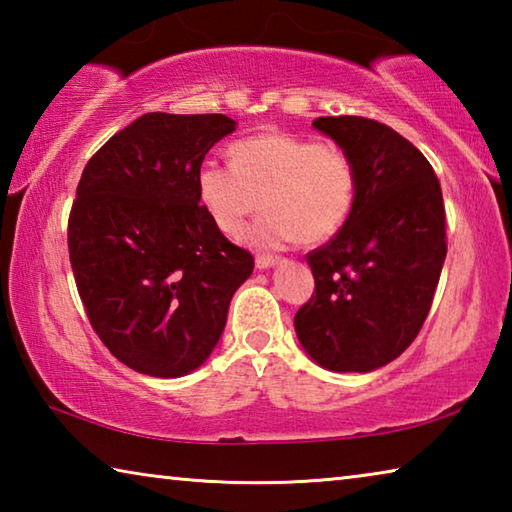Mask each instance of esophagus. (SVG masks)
Returning <instances> with one entry per match:
<instances>
[{
	"mask_svg": "<svg viewBox=\"0 0 512 512\" xmlns=\"http://www.w3.org/2000/svg\"><path fill=\"white\" fill-rule=\"evenodd\" d=\"M277 262H280V257L271 255V253H259V255L255 257L257 268H268V266H273V264H277Z\"/></svg>",
	"mask_w": 512,
	"mask_h": 512,
	"instance_id": "1",
	"label": "esophagus"
}]
</instances>
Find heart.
Masks as SVG:
<instances>
[{
    "label": "heart",
    "instance_id": "heart-1",
    "mask_svg": "<svg viewBox=\"0 0 512 512\" xmlns=\"http://www.w3.org/2000/svg\"><path fill=\"white\" fill-rule=\"evenodd\" d=\"M232 164H205L198 196L225 235H239L268 210L250 237L264 246L323 244L339 232L357 201L352 155L284 131H266L230 146Z\"/></svg>",
    "mask_w": 512,
    "mask_h": 512
}]
</instances>
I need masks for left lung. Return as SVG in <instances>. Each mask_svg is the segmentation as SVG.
<instances>
[{
	"instance_id": "1",
	"label": "left lung",
	"mask_w": 512,
	"mask_h": 512,
	"mask_svg": "<svg viewBox=\"0 0 512 512\" xmlns=\"http://www.w3.org/2000/svg\"><path fill=\"white\" fill-rule=\"evenodd\" d=\"M352 155L357 201L343 228L307 253L316 289L293 325L309 357L370 372L400 357L429 316L447 255L445 203L429 160L368 117H318Z\"/></svg>"
}]
</instances>
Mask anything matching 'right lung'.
<instances>
[{
    "label": "right lung",
    "mask_w": 512,
    "mask_h": 512,
    "mask_svg": "<svg viewBox=\"0 0 512 512\" xmlns=\"http://www.w3.org/2000/svg\"><path fill=\"white\" fill-rule=\"evenodd\" d=\"M225 115L146 112L85 164L67 221L76 289L101 343L128 368L183 377L210 357L255 266L198 196Z\"/></svg>",
    "instance_id": "1"
}]
</instances>
